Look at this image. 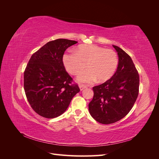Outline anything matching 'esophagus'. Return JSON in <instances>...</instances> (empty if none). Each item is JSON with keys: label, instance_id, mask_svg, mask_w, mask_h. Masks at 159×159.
I'll use <instances>...</instances> for the list:
<instances>
[{"label": "esophagus", "instance_id": "1", "mask_svg": "<svg viewBox=\"0 0 159 159\" xmlns=\"http://www.w3.org/2000/svg\"><path fill=\"white\" fill-rule=\"evenodd\" d=\"M79 88H80V91H83L85 88H86L87 87H86V86L84 85L81 84V85H79Z\"/></svg>", "mask_w": 159, "mask_h": 159}]
</instances>
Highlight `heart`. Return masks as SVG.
<instances>
[{"instance_id":"1","label":"heart","mask_w":159,"mask_h":159,"mask_svg":"<svg viewBox=\"0 0 159 159\" xmlns=\"http://www.w3.org/2000/svg\"><path fill=\"white\" fill-rule=\"evenodd\" d=\"M62 61L66 71L74 75L80 74L86 64L88 70L77 78L78 82L85 84L97 80L99 82L109 80L119 65L116 52L94 44L80 45L75 52L64 54Z\"/></svg>"}]
</instances>
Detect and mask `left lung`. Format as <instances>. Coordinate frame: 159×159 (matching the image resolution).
Wrapping results in <instances>:
<instances>
[{"label": "left lung", "mask_w": 159, "mask_h": 159, "mask_svg": "<svg viewBox=\"0 0 159 159\" xmlns=\"http://www.w3.org/2000/svg\"><path fill=\"white\" fill-rule=\"evenodd\" d=\"M119 57V65L111 78L93 88V98L89 111L95 121L111 124L129 113L139 94V75L133 61L127 53L113 45Z\"/></svg>", "instance_id": "obj_1"}]
</instances>
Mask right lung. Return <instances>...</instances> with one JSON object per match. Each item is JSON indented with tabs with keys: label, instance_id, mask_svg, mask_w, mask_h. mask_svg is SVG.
Here are the masks:
<instances>
[{
	"label": "right lung",
	"instance_id": "right-lung-1",
	"mask_svg": "<svg viewBox=\"0 0 159 159\" xmlns=\"http://www.w3.org/2000/svg\"><path fill=\"white\" fill-rule=\"evenodd\" d=\"M78 42L57 39L48 42L34 54L24 74V88L32 108L40 116L55 118L68 109L80 91L66 71L63 55Z\"/></svg>",
	"mask_w": 159,
	"mask_h": 159
}]
</instances>
